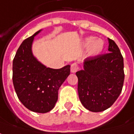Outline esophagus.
Here are the masks:
<instances>
[{
    "instance_id": "esophagus-1",
    "label": "esophagus",
    "mask_w": 134,
    "mask_h": 134,
    "mask_svg": "<svg viewBox=\"0 0 134 134\" xmlns=\"http://www.w3.org/2000/svg\"><path fill=\"white\" fill-rule=\"evenodd\" d=\"M79 69V66L77 65L76 63H74L73 64H71V73H76L78 70Z\"/></svg>"
}]
</instances>
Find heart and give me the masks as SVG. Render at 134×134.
<instances>
[{
	"label": "heart",
	"mask_w": 134,
	"mask_h": 134,
	"mask_svg": "<svg viewBox=\"0 0 134 134\" xmlns=\"http://www.w3.org/2000/svg\"><path fill=\"white\" fill-rule=\"evenodd\" d=\"M84 46L88 47V52L91 56L98 55L103 51L104 43L101 39H96L94 37H88L85 39Z\"/></svg>",
	"instance_id": "1"
}]
</instances>
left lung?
I'll list each match as a JSON object with an SVG mask.
<instances>
[{
  "mask_svg": "<svg viewBox=\"0 0 134 134\" xmlns=\"http://www.w3.org/2000/svg\"><path fill=\"white\" fill-rule=\"evenodd\" d=\"M108 40L106 54L86 58L83 69L76 72L79 99L85 108L100 112L110 108L121 92L124 58L116 43Z\"/></svg>",
  "mask_w": 134,
  "mask_h": 134,
  "instance_id": "obj_1",
  "label": "left lung"
}]
</instances>
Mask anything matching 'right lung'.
I'll list each match as a JSON object with an SVG mask.
<instances>
[{
	"label": "right lung",
	"mask_w": 134,
	"mask_h": 134,
	"mask_svg": "<svg viewBox=\"0 0 134 134\" xmlns=\"http://www.w3.org/2000/svg\"><path fill=\"white\" fill-rule=\"evenodd\" d=\"M37 31L24 40L13 61V83L18 98L30 111L44 114L54 108L58 92L70 74V65L60 69L47 68L32 52Z\"/></svg>",
	"instance_id": "right-lung-1"
}]
</instances>
